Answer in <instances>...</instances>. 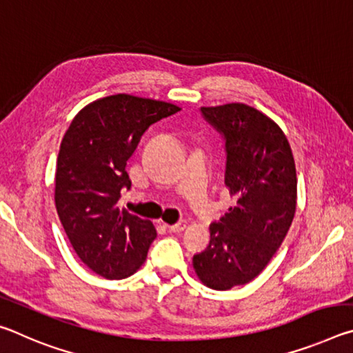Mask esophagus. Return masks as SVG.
Listing matches in <instances>:
<instances>
[{
	"instance_id": "1",
	"label": "esophagus",
	"mask_w": 353,
	"mask_h": 353,
	"mask_svg": "<svg viewBox=\"0 0 353 353\" xmlns=\"http://www.w3.org/2000/svg\"><path fill=\"white\" fill-rule=\"evenodd\" d=\"M185 229H187V221H179L177 224L168 225V230L174 232V234H181V232H183Z\"/></svg>"
}]
</instances>
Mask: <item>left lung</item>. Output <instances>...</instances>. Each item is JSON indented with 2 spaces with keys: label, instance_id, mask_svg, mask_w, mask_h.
I'll return each mask as SVG.
<instances>
[{
  "label": "left lung",
  "instance_id": "obj_1",
  "mask_svg": "<svg viewBox=\"0 0 353 353\" xmlns=\"http://www.w3.org/2000/svg\"><path fill=\"white\" fill-rule=\"evenodd\" d=\"M201 113L224 139V182L235 205L210 225V243L193 266L208 288L225 291L259 276L285 240L296 212V165L282 129L254 107Z\"/></svg>",
  "mask_w": 353,
  "mask_h": 353
}]
</instances>
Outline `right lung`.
I'll return each mask as SVG.
<instances>
[{
    "label": "right lung",
    "mask_w": 353,
    "mask_h": 353,
    "mask_svg": "<svg viewBox=\"0 0 353 353\" xmlns=\"http://www.w3.org/2000/svg\"><path fill=\"white\" fill-rule=\"evenodd\" d=\"M179 107L112 94L77 113L63 135L56 168V208L77 256L98 276L126 279L145 263L157 236L151 221L119 208L130 190L128 160L145 130Z\"/></svg>",
    "instance_id": "1"
}]
</instances>
